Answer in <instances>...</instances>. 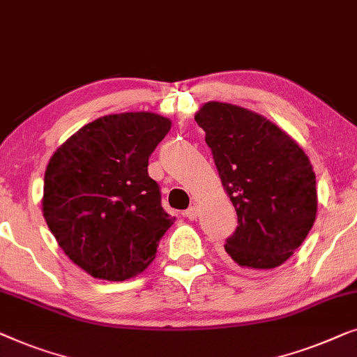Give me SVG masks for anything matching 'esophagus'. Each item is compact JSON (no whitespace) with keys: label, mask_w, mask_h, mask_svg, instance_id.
<instances>
[{"label":"esophagus","mask_w":357,"mask_h":357,"mask_svg":"<svg viewBox=\"0 0 357 357\" xmlns=\"http://www.w3.org/2000/svg\"><path fill=\"white\" fill-rule=\"evenodd\" d=\"M184 217L189 218V220H197V217H199V208L195 207V205H192V207H189L188 210H185Z\"/></svg>","instance_id":"obj_1"}]
</instances>
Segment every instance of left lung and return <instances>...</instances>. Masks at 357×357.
I'll return each instance as SVG.
<instances>
[{
  "label": "left lung",
  "mask_w": 357,
  "mask_h": 357,
  "mask_svg": "<svg viewBox=\"0 0 357 357\" xmlns=\"http://www.w3.org/2000/svg\"><path fill=\"white\" fill-rule=\"evenodd\" d=\"M194 118L238 215L225 244L229 260L248 270L280 267L317 217L309 157L277 124L238 105L207 102Z\"/></svg>",
  "instance_id": "obj_1"
}]
</instances>
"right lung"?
<instances>
[{"instance_id": "1", "label": "right lung", "mask_w": 357, "mask_h": 357, "mask_svg": "<svg viewBox=\"0 0 357 357\" xmlns=\"http://www.w3.org/2000/svg\"><path fill=\"white\" fill-rule=\"evenodd\" d=\"M172 129L150 112L107 114L85 124L50 158L42 212L64 254L90 277L142 273L174 218L162 207L149 157Z\"/></svg>"}]
</instances>
